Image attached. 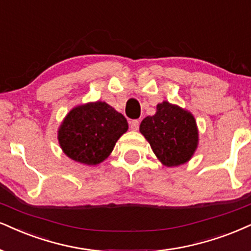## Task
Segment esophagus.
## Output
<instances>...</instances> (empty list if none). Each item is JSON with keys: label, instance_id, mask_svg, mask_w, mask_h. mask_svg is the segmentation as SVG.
<instances>
[{"label": "esophagus", "instance_id": "1", "mask_svg": "<svg viewBox=\"0 0 251 251\" xmlns=\"http://www.w3.org/2000/svg\"><path fill=\"white\" fill-rule=\"evenodd\" d=\"M130 128L132 129V130H138V128H140V121L131 120L130 121Z\"/></svg>", "mask_w": 251, "mask_h": 251}]
</instances>
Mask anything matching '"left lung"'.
<instances>
[{
  "label": "left lung",
  "mask_w": 251,
  "mask_h": 251,
  "mask_svg": "<svg viewBox=\"0 0 251 251\" xmlns=\"http://www.w3.org/2000/svg\"><path fill=\"white\" fill-rule=\"evenodd\" d=\"M140 131L166 166L186 163L197 149L198 129L194 117L166 101L157 104L153 116H147L142 121Z\"/></svg>",
  "instance_id": "left-lung-1"
}]
</instances>
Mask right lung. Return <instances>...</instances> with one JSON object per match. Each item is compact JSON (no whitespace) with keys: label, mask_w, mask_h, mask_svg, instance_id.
<instances>
[{"label":"right lung","mask_w":251,"mask_h":251,"mask_svg":"<svg viewBox=\"0 0 251 251\" xmlns=\"http://www.w3.org/2000/svg\"><path fill=\"white\" fill-rule=\"evenodd\" d=\"M128 130V122L106 102L74 108L61 123L58 140L75 162L97 165L109 156L117 140Z\"/></svg>","instance_id":"1"}]
</instances>
